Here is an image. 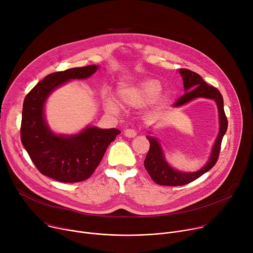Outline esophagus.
<instances>
[{"label":"esophagus","instance_id":"obj_1","mask_svg":"<svg viewBox=\"0 0 253 253\" xmlns=\"http://www.w3.org/2000/svg\"><path fill=\"white\" fill-rule=\"evenodd\" d=\"M124 135L126 137H128V138H133V137H135L137 135V132L134 129H126L124 131Z\"/></svg>","mask_w":253,"mask_h":253}]
</instances>
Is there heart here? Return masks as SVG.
<instances>
[{"label":"heart","mask_w":253,"mask_h":253,"mask_svg":"<svg viewBox=\"0 0 253 253\" xmlns=\"http://www.w3.org/2000/svg\"><path fill=\"white\" fill-rule=\"evenodd\" d=\"M162 84L153 78L143 79L133 84L122 86L118 91L120 101L127 106H139L155 100L161 93ZM104 104L108 110L117 112L120 107L110 96H104Z\"/></svg>","instance_id":"1"}]
</instances>
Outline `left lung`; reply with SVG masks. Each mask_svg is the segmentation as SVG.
I'll return each instance as SVG.
<instances>
[{"label":"left lung","instance_id":"1","mask_svg":"<svg viewBox=\"0 0 253 253\" xmlns=\"http://www.w3.org/2000/svg\"><path fill=\"white\" fill-rule=\"evenodd\" d=\"M179 73L182 77L184 84L185 94L180 97L174 104V108L181 107L190 101L197 98H206L214 100L218 109L219 116V132L217 137L215 139L213 144L212 151L207 163L198 171L195 172H183L172 168L165 159V155L162 149L160 142L157 138L153 136H146L150 143V148L146 155L145 161H144V166L148 171L150 177L153 179V181L159 185L166 186H180L185 185L195 179L199 178L201 175L209 171L215 163L217 162L221 142L224 134L227 130V118L224 113V106H223V98L220 92L213 86H209L204 80L201 78L195 72H192L188 69H180Z\"/></svg>","mask_w":253,"mask_h":253}]
</instances>
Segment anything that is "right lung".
Here are the masks:
<instances>
[{
	"label": "right lung",
	"instance_id": "1",
	"mask_svg": "<svg viewBox=\"0 0 253 253\" xmlns=\"http://www.w3.org/2000/svg\"><path fill=\"white\" fill-rule=\"evenodd\" d=\"M90 65L55 72L46 76L25 97L21 141L38 170L57 181L74 183L88 179L101 162L107 147L120 130L87 126L74 135H57L45 119V104L50 94L75 79H87L98 70Z\"/></svg>",
	"mask_w": 253,
	"mask_h": 253
}]
</instances>
